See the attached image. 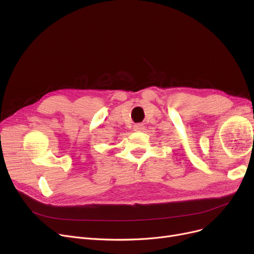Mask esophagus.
I'll return each instance as SVG.
<instances>
[{
	"mask_svg": "<svg viewBox=\"0 0 254 254\" xmlns=\"http://www.w3.org/2000/svg\"><path fill=\"white\" fill-rule=\"evenodd\" d=\"M143 128V126L141 125V124H136L135 126H134V129L136 130V131H139V130H141Z\"/></svg>",
	"mask_w": 254,
	"mask_h": 254,
	"instance_id": "esophagus-1",
	"label": "esophagus"
}]
</instances>
